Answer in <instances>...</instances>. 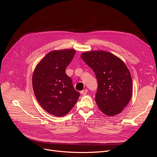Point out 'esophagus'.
<instances>
[{
  "instance_id": "obj_1",
  "label": "esophagus",
  "mask_w": 157,
  "mask_h": 157,
  "mask_svg": "<svg viewBox=\"0 0 157 157\" xmlns=\"http://www.w3.org/2000/svg\"><path fill=\"white\" fill-rule=\"evenodd\" d=\"M87 92H88V90H87V89H85V90H82V91L81 92V94L82 95H85L86 94Z\"/></svg>"
}]
</instances>
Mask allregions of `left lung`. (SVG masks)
Masks as SVG:
<instances>
[{"mask_svg": "<svg viewBox=\"0 0 157 157\" xmlns=\"http://www.w3.org/2000/svg\"><path fill=\"white\" fill-rule=\"evenodd\" d=\"M81 57L97 79L95 101L98 108L109 117L120 113L132 95V81L126 65L118 56L104 51L86 52Z\"/></svg>", "mask_w": 157, "mask_h": 157, "instance_id": "1", "label": "left lung"}]
</instances>
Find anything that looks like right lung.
I'll return each mask as SVG.
<instances>
[{"label":"right lung","mask_w":157,"mask_h":157,"mask_svg":"<svg viewBox=\"0 0 157 157\" xmlns=\"http://www.w3.org/2000/svg\"><path fill=\"white\" fill-rule=\"evenodd\" d=\"M75 53L73 49L49 52L33 73L32 86L38 102L48 113L59 117L67 114L80 96L65 73Z\"/></svg>","instance_id":"add662e5"}]
</instances>
